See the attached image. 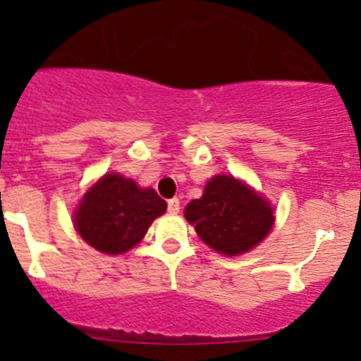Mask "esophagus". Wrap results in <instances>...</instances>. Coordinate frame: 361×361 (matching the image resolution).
<instances>
[{
	"mask_svg": "<svg viewBox=\"0 0 361 361\" xmlns=\"http://www.w3.org/2000/svg\"><path fill=\"white\" fill-rule=\"evenodd\" d=\"M167 210L171 214H178L180 212V200L178 197H173V200L167 201Z\"/></svg>",
	"mask_w": 361,
	"mask_h": 361,
	"instance_id": "1",
	"label": "esophagus"
}]
</instances>
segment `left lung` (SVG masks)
Wrapping results in <instances>:
<instances>
[{
	"label": "left lung",
	"instance_id": "1",
	"mask_svg": "<svg viewBox=\"0 0 361 361\" xmlns=\"http://www.w3.org/2000/svg\"><path fill=\"white\" fill-rule=\"evenodd\" d=\"M185 217L204 245L223 255L248 252L274 226L268 201L232 176H214L203 196L185 207Z\"/></svg>",
	"mask_w": 361,
	"mask_h": 361
}]
</instances>
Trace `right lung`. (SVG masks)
I'll list each match as a JSON object with an SVG mask.
<instances>
[{"label":"right lung","mask_w":361,"mask_h":361,"mask_svg":"<svg viewBox=\"0 0 361 361\" xmlns=\"http://www.w3.org/2000/svg\"><path fill=\"white\" fill-rule=\"evenodd\" d=\"M165 210L167 203L157 190L140 188L129 178L111 173L87 190L73 221L87 245L118 255L138 245L152 221Z\"/></svg>","instance_id":"add662e5"}]
</instances>
